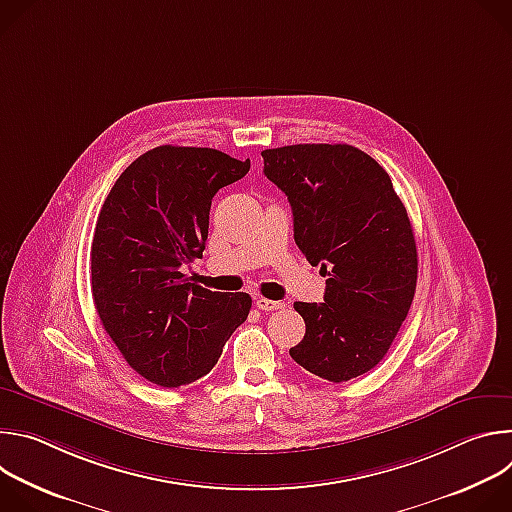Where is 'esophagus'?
Segmentation results:
<instances>
[{"instance_id": "34e87169", "label": "esophagus", "mask_w": 512, "mask_h": 512, "mask_svg": "<svg viewBox=\"0 0 512 512\" xmlns=\"http://www.w3.org/2000/svg\"><path fill=\"white\" fill-rule=\"evenodd\" d=\"M255 304L259 310H265V312H273V310H281L285 308L283 302H277V300H267V298H255Z\"/></svg>"}]
</instances>
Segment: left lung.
I'll return each mask as SVG.
<instances>
[{
  "mask_svg": "<svg viewBox=\"0 0 512 512\" xmlns=\"http://www.w3.org/2000/svg\"><path fill=\"white\" fill-rule=\"evenodd\" d=\"M263 172L285 192L294 239L326 279L324 304L296 302L306 322L291 358L342 383L375 369L391 348L417 283V247L389 174L354 145L265 150Z\"/></svg>",
  "mask_w": 512,
  "mask_h": 512,
  "instance_id": "1",
  "label": "left lung"
}]
</instances>
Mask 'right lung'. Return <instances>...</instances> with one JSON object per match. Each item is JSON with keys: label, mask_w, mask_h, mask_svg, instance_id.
I'll return each instance as SVG.
<instances>
[{"label": "right lung", "mask_w": 512, "mask_h": 512, "mask_svg": "<svg viewBox=\"0 0 512 512\" xmlns=\"http://www.w3.org/2000/svg\"><path fill=\"white\" fill-rule=\"evenodd\" d=\"M249 168L218 150L160 145L125 168L99 212L93 302L129 367L154 385L208 375L249 316V294L210 291L180 271L202 257L212 196Z\"/></svg>", "instance_id": "add662e5"}]
</instances>
